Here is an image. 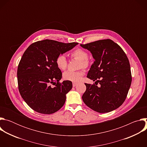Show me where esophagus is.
<instances>
[{
  "label": "esophagus",
  "instance_id": "esophagus-1",
  "mask_svg": "<svg viewBox=\"0 0 147 147\" xmlns=\"http://www.w3.org/2000/svg\"><path fill=\"white\" fill-rule=\"evenodd\" d=\"M77 85V83H76V82H73V87H76Z\"/></svg>",
  "mask_w": 147,
  "mask_h": 147
}]
</instances>
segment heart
<instances>
[{
	"mask_svg": "<svg viewBox=\"0 0 147 147\" xmlns=\"http://www.w3.org/2000/svg\"><path fill=\"white\" fill-rule=\"evenodd\" d=\"M71 56L74 59L80 60L79 68L87 69L90 65V61L88 57V53L82 49L78 48L73 51ZM56 64L57 67L61 70H65L67 66V60L63 55H59L56 58ZM84 76V71H67L63 74V78L65 80L70 81L74 82L80 81Z\"/></svg>",
	"mask_w": 147,
	"mask_h": 147,
	"instance_id": "heart-1",
	"label": "heart"
}]
</instances>
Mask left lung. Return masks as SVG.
Instances as JSON below:
<instances>
[{"mask_svg": "<svg viewBox=\"0 0 147 147\" xmlns=\"http://www.w3.org/2000/svg\"><path fill=\"white\" fill-rule=\"evenodd\" d=\"M90 51L95 61L87 78L99 82L100 86L85 83L86 91L82 99L87 107L99 113L111 112L119 107L127 97L131 83L129 59L116 43L109 39L81 44Z\"/></svg>", "mask_w": 147, "mask_h": 147, "instance_id": "left-lung-1", "label": "left lung"}]
</instances>
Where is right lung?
<instances>
[{
  "label": "right lung",
  "mask_w": 147,
  "mask_h": 147,
  "mask_svg": "<svg viewBox=\"0 0 147 147\" xmlns=\"http://www.w3.org/2000/svg\"><path fill=\"white\" fill-rule=\"evenodd\" d=\"M77 44L45 39L32 44L24 52L17 69L18 90L34 111L49 115L63 106L72 82H59L62 74L56 64V58Z\"/></svg>",
  "instance_id": "1"
}]
</instances>
